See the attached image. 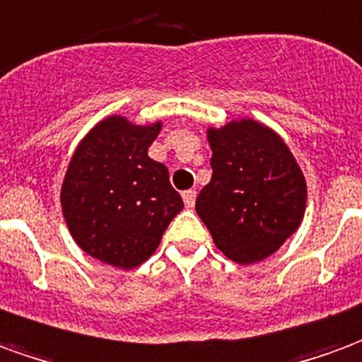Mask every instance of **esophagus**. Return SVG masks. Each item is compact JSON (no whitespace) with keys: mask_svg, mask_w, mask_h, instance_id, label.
I'll use <instances>...</instances> for the list:
<instances>
[{"mask_svg":"<svg viewBox=\"0 0 362 362\" xmlns=\"http://www.w3.org/2000/svg\"><path fill=\"white\" fill-rule=\"evenodd\" d=\"M194 200H197V191H185L183 192V202L187 208L194 206Z\"/></svg>","mask_w":362,"mask_h":362,"instance_id":"1","label":"esophagus"}]
</instances>
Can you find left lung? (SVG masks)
Here are the masks:
<instances>
[{"label": "left lung", "instance_id": "1", "mask_svg": "<svg viewBox=\"0 0 362 362\" xmlns=\"http://www.w3.org/2000/svg\"><path fill=\"white\" fill-rule=\"evenodd\" d=\"M212 179L197 197V214L216 247L237 264L272 257L299 229L307 179L274 129L239 117L206 129Z\"/></svg>", "mask_w": 362, "mask_h": 362}]
</instances>
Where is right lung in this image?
<instances>
[{
  "mask_svg": "<svg viewBox=\"0 0 362 362\" xmlns=\"http://www.w3.org/2000/svg\"><path fill=\"white\" fill-rule=\"evenodd\" d=\"M160 131L162 121L141 125L107 115L76 144L65 171L59 200L71 237L113 268L148 260L183 210L168 168L148 156Z\"/></svg>",
  "mask_w": 362,
  "mask_h": 362,
  "instance_id": "obj_1",
  "label": "right lung"
}]
</instances>
